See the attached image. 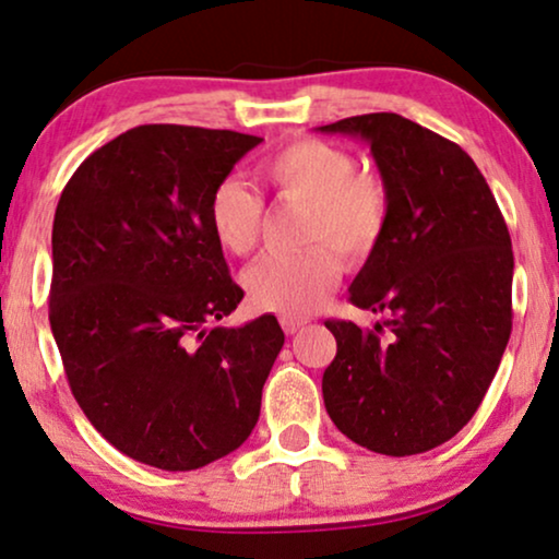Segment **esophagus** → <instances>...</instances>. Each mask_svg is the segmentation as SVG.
<instances>
[{
  "instance_id": "34e87169",
  "label": "esophagus",
  "mask_w": 559,
  "mask_h": 559,
  "mask_svg": "<svg viewBox=\"0 0 559 559\" xmlns=\"http://www.w3.org/2000/svg\"><path fill=\"white\" fill-rule=\"evenodd\" d=\"M281 326H284L286 334H296L304 330V322H299V319H281Z\"/></svg>"
}]
</instances>
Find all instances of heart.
<instances>
[{
  "label": "heart",
  "mask_w": 559,
  "mask_h": 559,
  "mask_svg": "<svg viewBox=\"0 0 559 559\" xmlns=\"http://www.w3.org/2000/svg\"><path fill=\"white\" fill-rule=\"evenodd\" d=\"M263 174L284 202L307 206L304 240L324 245L263 258L245 273V292L260 311L304 319L322 307L340 281L338 251L357 265L381 245L391 214L389 189L376 174L357 170L355 155L345 147L314 138L294 140L267 155ZM263 217V199L248 183L225 178L212 191V233L233 255H250L258 248Z\"/></svg>",
  "instance_id": "b5f03b06"
}]
</instances>
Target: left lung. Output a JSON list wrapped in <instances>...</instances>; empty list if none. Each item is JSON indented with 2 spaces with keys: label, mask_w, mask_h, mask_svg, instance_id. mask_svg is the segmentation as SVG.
<instances>
[{
  "label": "left lung",
  "mask_w": 559,
  "mask_h": 559,
  "mask_svg": "<svg viewBox=\"0 0 559 559\" xmlns=\"http://www.w3.org/2000/svg\"><path fill=\"white\" fill-rule=\"evenodd\" d=\"M317 130L366 140L391 199L383 240L349 286V301L385 322H324L337 340L326 414L360 448L419 455L473 419L503 357L509 227L471 155L412 119L376 111Z\"/></svg>",
  "instance_id": "obj_1"
}]
</instances>
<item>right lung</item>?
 Instances as JSON below:
<instances>
[{
  "instance_id": "add662e5",
  "label": "right lung",
  "mask_w": 559,
  "mask_h": 559,
  "mask_svg": "<svg viewBox=\"0 0 559 559\" xmlns=\"http://www.w3.org/2000/svg\"><path fill=\"white\" fill-rule=\"evenodd\" d=\"M263 138L140 124L66 183L53 219L50 330L73 399L119 452L197 471L248 440L284 330L229 317V278L210 225L212 191Z\"/></svg>"
}]
</instances>
